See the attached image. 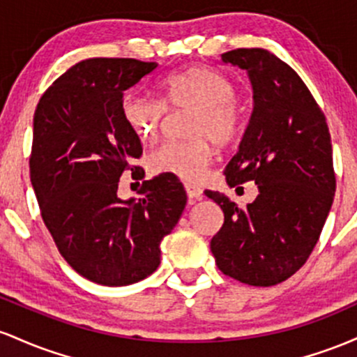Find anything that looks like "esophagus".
<instances>
[{
    "mask_svg": "<svg viewBox=\"0 0 357 357\" xmlns=\"http://www.w3.org/2000/svg\"><path fill=\"white\" fill-rule=\"evenodd\" d=\"M185 190L190 200L202 199V189L199 185H195V183H185Z\"/></svg>",
    "mask_w": 357,
    "mask_h": 357,
    "instance_id": "obj_1",
    "label": "esophagus"
}]
</instances>
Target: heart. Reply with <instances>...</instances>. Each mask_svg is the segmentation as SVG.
I'll return each instance as SVG.
<instances>
[{"mask_svg": "<svg viewBox=\"0 0 357 357\" xmlns=\"http://www.w3.org/2000/svg\"><path fill=\"white\" fill-rule=\"evenodd\" d=\"M162 101L130 91L121 99V118L142 142L157 138L165 107H195L185 142L168 139L151 150L146 167L153 175H172L183 182H197L212 160L211 139L229 145L241 130L243 111L236 102V89L226 75L195 66L163 79Z\"/></svg>", "mask_w": 357, "mask_h": 357, "instance_id": "heart-1", "label": "heart"}]
</instances>
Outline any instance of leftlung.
Listing matches in <instances>:
<instances>
[{"label": "left lung", "mask_w": 357, "mask_h": 357, "mask_svg": "<svg viewBox=\"0 0 357 357\" xmlns=\"http://www.w3.org/2000/svg\"><path fill=\"white\" fill-rule=\"evenodd\" d=\"M248 72L253 113L224 175L229 187L253 182L258 197L239 209L219 192L224 224L211 239L224 275L253 287L285 282L305 265L329 215L335 192L326 116L298 74L263 49L221 55Z\"/></svg>", "instance_id": "obj_1"}]
</instances>
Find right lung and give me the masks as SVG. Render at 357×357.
I'll use <instances>...</instances> for the list:
<instances>
[{
	"label": "right lung",
	"instance_id": "add662e5",
	"mask_svg": "<svg viewBox=\"0 0 357 357\" xmlns=\"http://www.w3.org/2000/svg\"><path fill=\"white\" fill-rule=\"evenodd\" d=\"M158 67L136 59H87L43 92L33 116L30 180L60 255L91 282L125 287L153 273L160 243L187 194L170 175L145 180L142 199L118 197L143 148L121 118L125 91Z\"/></svg>",
	"mask_w": 357,
	"mask_h": 357
}]
</instances>
